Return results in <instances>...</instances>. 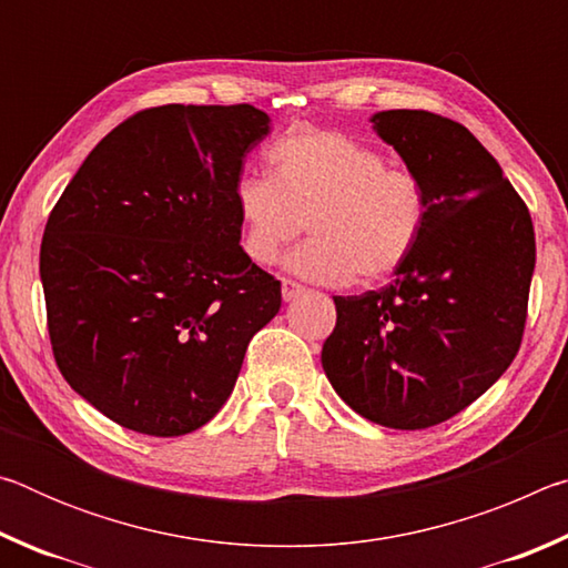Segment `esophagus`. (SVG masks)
<instances>
[{
  "instance_id": "1",
  "label": "esophagus",
  "mask_w": 568,
  "mask_h": 568,
  "mask_svg": "<svg viewBox=\"0 0 568 568\" xmlns=\"http://www.w3.org/2000/svg\"><path fill=\"white\" fill-rule=\"evenodd\" d=\"M303 293H305V287L301 283L287 281V277H285V281H283V301L291 303V301H295V297H301Z\"/></svg>"
}]
</instances>
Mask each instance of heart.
I'll use <instances>...</instances> for the list:
<instances>
[{
  "label": "heart",
  "instance_id": "1",
  "mask_svg": "<svg viewBox=\"0 0 568 568\" xmlns=\"http://www.w3.org/2000/svg\"><path fill=\"white\" fill-rule=\"evenodd\" d=\"M271 178H237L240 245L255 265L281 261L315 283H378L398 273L428 227L430 200L418 172L390 168L376 148L335 130L291 132L267 150Z\"/></svg>",
  "mask_w": 568,
  "mask_h": 568
}]
</instances>
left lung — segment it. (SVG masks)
<instances>
[{
    "mask_svg": "<svg viewBox=\"0 0 568 568\" xmlns=\"http://www.w3.org/2000/svg\"><path fill=\"white\" fill-rule=\"evenodd\" d=\"M371 122L420 175L430 217L386 287L333 297L338 321L321 358L355 413L418 430L470 406L516 358L536 265L534 223L464 124L426 110H388Z\"/></svg>",
    "mask_w": 568,
    "mask_h": 568,
    "instance_id": "left-lung-1",
    "label": "left lung"
}]
</instances>
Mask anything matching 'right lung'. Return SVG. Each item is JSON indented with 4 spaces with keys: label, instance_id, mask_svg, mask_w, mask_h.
<instances>
[{
    "label": "right lung",
    "instance_id": "obj_1",
    "mask_svg": "<svg viewBox=\"0 0 568 568\" xmlns=\"http://www.w3.org/2000/svg\"><path fill=\"white\" fill-rule=\"evenodd\" d=\"M271 132L253 104H162L94 148L47 220L57 368L122 428L185 436L235 388L281 281L240 247L235 182Z\"/></svg>",
    "mask_w": 568,
    "mask_h": 568
}]
</instances>
